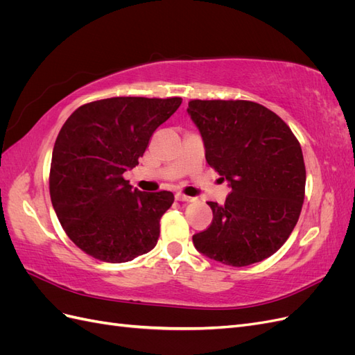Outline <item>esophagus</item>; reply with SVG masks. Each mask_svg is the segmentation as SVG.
<instances>
[{"label":"esophagus","mask_w":355,"mask_h":355,"mask_svg":"<svg viewBox=\"0 0 355 355\" xmlns=\"http://www.w3.org/2000/svg\"><path fill=\"white\" fill-rule=\"evenodd\" d=\"M175 197H176L178 201H194V200H196L194 197H189V196L182 194V192H178V194H176Z\"/></svg>","instance_id":"obj_1"}]
</instances>
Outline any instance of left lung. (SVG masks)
Returning a JSON list of instances; mask_svg holds the SVG:
<instances>
[{"instance_id":"1","label":"left lung","mask_w":355,"mask_h":355,"mask_svg":"<svg viewBox=\"0 0 355 355\" xmlns=\"http://www.w3.org/2000/svg\"><path fill=\"white\" fill-rule=\"evenodd\" d=\"M188 115L206 159L228 180L225 204L209 201L210 227L192 235L204 256L247 266L274 254L292 234L305 197L297 139L280 116L249 101H191Z\"/></svg>"}]
</instances>
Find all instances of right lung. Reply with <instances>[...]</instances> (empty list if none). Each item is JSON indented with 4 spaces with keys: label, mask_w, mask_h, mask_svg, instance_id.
Listing matches in <instances>:
<instances>
[{
    "label": "right lung",
    "mask_w": 355,
    "mask_h": 355,
    "mask_svg": "<svg viewBox=\"0 0 355 355\" xmlns=\"http://www.w3.org/2000/svg\"><path fill=\"white\" fill-rule=\"evenodd\" d=\"M180 98H111L80 106L60 128L50 166V197L60 225L83 252L121 263L151 252L170 191L142 192L123 178L139 164Z\"/></svg>",
    "instance_id": "1"
}]
</instances>
